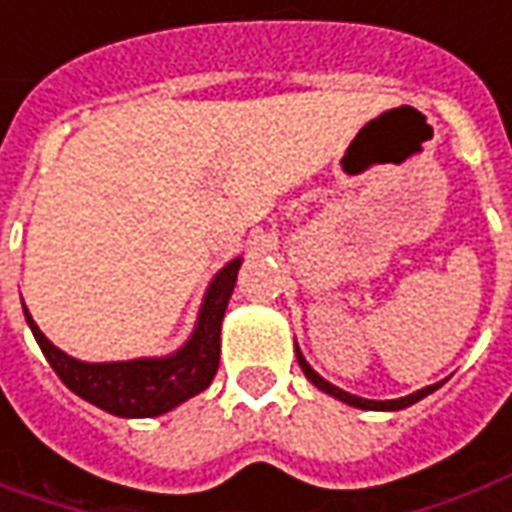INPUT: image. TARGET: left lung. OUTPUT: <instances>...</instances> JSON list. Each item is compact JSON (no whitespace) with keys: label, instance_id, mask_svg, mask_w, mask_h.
I'll return each mask as SVG.
<instances>
[{"label":"left lung","instance_id":"left-lung-1","mask_svg":"<svg viewBox=\"0 0 512 512\" xmlns=\"http://www.w3.org/2000/svg\"><path fill=\"white\" fill-rule=\"evenodd\" d=\"M296 359H299V367L304 370V376L310 378L312 384L318 386L321 392H326V395L337 397V400H343V403H348V406L354 408H365V411H400V408H408L411 403H417V400H422V397H428L430 392H436L444 381H439V384H430L425 386V389H419V392H414V395H406V397H397V400H367V397H359V395H351V392H345V389H340V386L329 384L326 378H321L315 370L310 367V362L304 359V354L299 351V345H296Z\"/></svg>","mask_w":512,"mask_h":512}]
</instances>
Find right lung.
I'll use <instances>...</instances> for the list:
<instances>
[{
    "label": "right lung",
    "instance_id": "1",
    "mask_svg": "<svg viewBox=\"0 0 512 512\" xmlns=\"http://www.w3.org/2000/svg\"><path fill=\"white\" fill-rule=\"evenodd\" d=\"M241 257L230 260L213 277L208 293L202 299L197 326L183 348L175 354L158 359H131V362H79L40 332L38 323L24 307L29 329L38 340L40 351L49 359L51 370L73 395L84 397L87 403L104 408L115 417H158L167 414L183 400L200 395L208 389L219 370L222 351V318L227 301L233 296L238 279Z\"/></svg>",
    "mask_w": 512,
    "mask_h": 512
}]
</instances>
